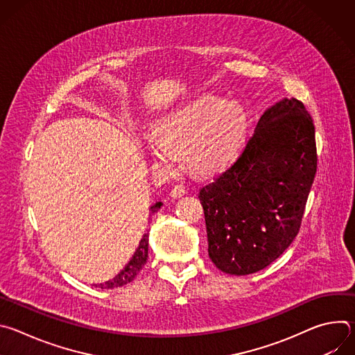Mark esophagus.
<instances>
[{
    "instance_id": "esophagus-1",
    "label": "esophagus",
    "mask_w": 355,
    "mask_h": 355,
    "mask_svg": "<svg viewBox=\"0 0 355 355\" xmlns=\"http://www.w3.org/2000/svg\"><path fill=\"white\" fill-rule=\"evenodd\" d=\"M185 192H187L185 187H182V185H175V187L171 189L170 195H171V198H181V196L185 195Z\"/></svg>"
}]
</instances>
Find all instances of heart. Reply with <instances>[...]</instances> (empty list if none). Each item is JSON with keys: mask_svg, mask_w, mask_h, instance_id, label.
Returning a JSON list of instances; mask_svg holds the SVG:
<instances>
[{"mask_svg": "<svg viewBox=\"0 0 355 355\" xmlns=\"http://www.w3.org/2000/svg\"><path fill=\"white\" fill-rule=\"evenodd\" d=\"M247 129L244 111L216 96H199L164 115L148 137L155 163L175 173L180 156L187 153L192 170L211 174L234 156Z\"/></svg>", "mask_w": 355, "mask_h": 355, "instance_id": "obj_1", "label": "heart"}]
</instances>
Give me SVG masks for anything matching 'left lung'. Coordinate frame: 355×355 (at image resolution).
<instances>
[{
  "label": "left lung",
  "instance_id": "obj_1",
  "mask_svg": "<svg viewBox=\"0 0 355 355\" xmlns=\"http://www.w3.org/2000/svg\"><path fill=\"white\" fill-rule=\"evenodd\" d=\"M316 168L312 116L285 98L263 114L237 160L199 191L212 263L248 275L275 261L299 232Z\"/></svg>",
  "mask_w": 355,
  "mask_h": 355
}]
</instances>
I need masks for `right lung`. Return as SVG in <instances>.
I'll return each instance as SVG.
<instances>
[{
  "instance_id": "1",
  "label": "right lung",
  "mask_w": 355,
  "mask_h": 355,
  "mask_svg": "<svg viewBox=\"0 0 355 355\" xmlns=\"http://www.w3.org/2000/svg\"><path fill=\"white\" fill-rule=\"evenodd\" d=\"M162 205H163L162 202H156L153 207H150V211L155 214V212H157L160 209ZM147 251H148V233H144L141 240H140V243H139V247L135 251V254L132 256L130 261L125 266V268L118 275H115L112 279H110V281H107L104 284H98L95 286H98L101 289H112V288H118V286L126 285L130 281H133V278L139 274V271L146 264Z\"/></svg>"
}]
</instances>
